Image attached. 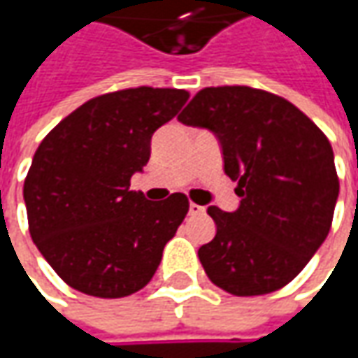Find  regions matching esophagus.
I'll return each instance as SVG.
<instances>
[{
    "label": "esophagus",
    "instance_id": "1",
    "mask_svg": "<svg viewBox=\"0 0 358 358\" xmlns=\"http://www.w3.org/2000/svg\"><path fill=\"white\" fill-rule=\"evenodd\" d=\"M205 213V207H201L197 203H189V215H203Z\"/></svg>",
    "mask_w": 358,
    "mask_h": 358
}]
</instances>
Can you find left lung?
I'll return each instance as SVG.
<instances>
[{
  "label": "left lung",
  "mask_w": 358,
  "mask_h": 358,
  "mask_svg": "<svg viewBox=\"0 0 358 358\" xmlns=\"http://www.w3.org/2000/svg\"><path fill=\"white\" fill-rule=\"evenodd\" d=\"M219 139L239 207L211 205L217 233L199 249L207 277L237 296L291 282L329 235L338 197L333 147L303 111L267 91L205 87L179 115Z\"/></svg>",
  "instance_id": "left-lung-1"
}]
</instances>
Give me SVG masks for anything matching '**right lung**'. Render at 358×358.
<instances>
[{"mask_svg":"<svg viewBox=\"0 0 358 358\" xmlns=\"http://www.w3.org/2000/svg\"><path fill=\"white\" fill-rule=\"evenodd\" d=\"M189 99L185 90L105 93L48 133L23 183L29 233L53 271L77 291L119 299L143 289L163 247L183 223L189 201L131 191L153 133Z\"/></svg>","mask_w":358,"mask_h":358,"instance_id":"right-lung-1","label":"right lung"}]
</instances>
